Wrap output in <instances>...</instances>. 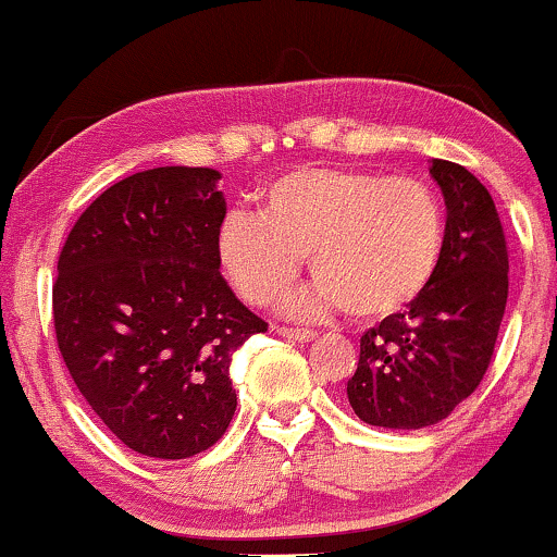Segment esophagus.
Masks as SVG:
<instances>
[{
  "instance_id": "34e87169",
  "label": "esophagus",
  "mask_w": 557,
  "mask_h": 557,
  "mask_svg": "<svg viewBox=\"0 0 557 557\" xmlns=\"http://www.w3.org/2000/svg\"><path fill=\"white\" fill-rule=\"evenodd\" d=\"M278 335L288 337V341H296V343H312L317 337L314 330H299V327H281Z\"/></svg>"
}]
</instances>
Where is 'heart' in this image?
<instances>
[{
    "mask_svg": "<svg viewBox=\"0 0 557 557\" xmlns=\"http://www.w3.org/2000/svg\"><path fill=\"white\" fill-rule=\"evenodd\" d=\"M443 243V205L424 182L307 165L265 186L258 214L235 209L225 216L216 258L245 301L271 307L309 256L317 281L288 301V314L345 307L356 320H384L420 299Z\"/></svg>",
    "mask_w": 557,
    "mask_h": 557,
    "instance_id": "b5f03b06",
    "label": "heart"
}]
</instances>
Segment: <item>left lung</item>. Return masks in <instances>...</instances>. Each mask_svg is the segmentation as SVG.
Here are the masks:
<instances>
[{
    "mask_svg": "<svg viewBox=\"0 0 557 557\" xmlns=\"http://www.w3.org/2000/svg\"><path fill=\"white\" fill-rule=\"evenodd\" d=\"M445 199L440 265L407 312L360 337L348 401L366 424L422 430L443 422L481 384L509 294V256L494 199L463 165L432 158Z\"/></svg>",
    "mask_w": 557,
    "mask_h": 557,
    "instance_id": "1",
    "label": "left lung"
}]
</instances>
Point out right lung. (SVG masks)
I'll return each mask as SVG.
<instances>
[{
  "mask_svg": "<svg viewBox=\"0 0 557 557\" xmlns=\"http://www.w3.org/2000/svg\"><path fill=\"white\" fill-rule=\"evenodd\" d=\"M220 178L186 165L133 173L86 207L58 258L63 363L112 435L148 458H191L225 435L230 360L269 327L220 273Z\"/></svg>",
  "mask_w": 557,
  "mask_h": 557,
  "instance_id": "right-lung-1",
  "label": "right lung"
}]
</instances>
